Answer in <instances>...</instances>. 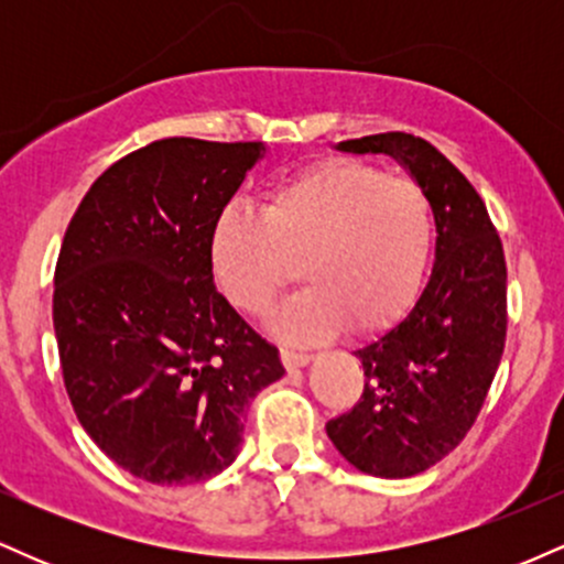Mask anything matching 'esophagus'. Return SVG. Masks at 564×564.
Returning <instances> with one entry per match:
<instances>
[{
  "label": "esophagus",
  "mask_w": 564,
  "mask_h": 564,
  "mask_svg": "<svg viewBox=\"0 0 564 564\" xmlns=\"http://www.w3.org/2000/svg\"><path fill=\"white\" fill-rule=\"evenodd\" d=\"M281 360L286 368H302L310 364V355L307 352H300V349H289V347H281Z\"/></svg>",
  "instance_id": "1"
}]
</instances>
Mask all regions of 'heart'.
<instances>
[{"instance_id": "obj_1", "label": "heart", "mask_w": 564, "mask_h": 564, "mask_svg": "<svg viewBox=\"0 0 564 564\" xmlns=\"http://www.w3.org/2000/svg\"><path fill=\"white\" fill-rule=\"evenodd\" d=\"M432 241L422 185L366 161H326L278 183L260 215L225 209L209 262L225 300L246 315H264L275 294L307 278L270 321L283 339L307 341L341 323L352 334L392 326L422 286Z\"/></svg>"}]
</instances>
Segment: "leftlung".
<instances>
[{"label":"left lung","mask_w":564,"mask_h":564,"mask_svg":"<svg viewBox=\"0 0 564 564\" xmlns=\"http://www.w3.org/2000/svg\"><path fill=\"white\" fill-rule=\"evenodd\" d=\"M390 153L422 185L437 225L435 268L405 321L355 352L364 394L326 424L336 451L373 477H413L467 437L507 341V260L480 193L432 142L405 132L339 142Z\"/></svg>","instance_id":"1"}]
</instances>
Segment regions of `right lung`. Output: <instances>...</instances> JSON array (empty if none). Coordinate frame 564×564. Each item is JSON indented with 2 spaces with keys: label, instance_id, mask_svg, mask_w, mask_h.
Returning a JSON list of instances; mask_svg holds the SVG:
<instances>
[{
  "label": "right lung",
  "instance_id": "1",
  "mask_svg": "<svg viewBox=\"0 0 564 564\" xmlns=\"http://www.w3.org/2000/svg\"><path fill=\"white\" fill-rule=\"evenodd\" d=\"M262 142L166 138L95 180L55 264L53 323L76 419L121 469L191 485L228 469L246 408L283 377L215 286L209 236Z\"/></svg>",
  "mask_w": 564,
  "mask_h": 564
}]
</instances>
